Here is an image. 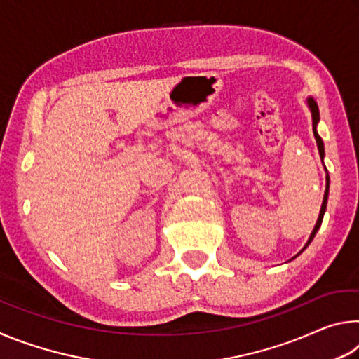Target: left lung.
<instances>
[{"label": "left lung", "mask_w": 359, "mask_h": 359, "mask_svg": "<svg viewBox=\"0 0 359 359\" xmlns=\"http://www.w3.org/2000/svg\"><path fill=\"white\" fill-rule=\"evenodd\" d=\"M307 102H309V107H311V111H312V120H313V135H315V139H317V145H318V151H320V156L323 158L325 156V149H323V141H321V137L318 136V133H317V123H318V120H320V112H318V106H317V102H315L312 98H309L307 100ZM327 191H330V177H327V185H326V191H325V198H323V204H321V210H320V217H318V220H317V224H315V228H313V231H312V234H311V239L307 241V244H306V247L311 244L312 242V239L315 238V234H317V231H318V228L321 226V222H323V215H325V210H326V201H327ZM304 247V248H306ZM302 248V250H304ZM301 250V252H302ZM299 252V253H301Z\"/></svg>", "instance_id": "left-lung-1"}]
</instances>
